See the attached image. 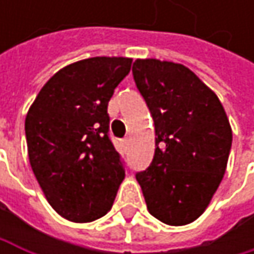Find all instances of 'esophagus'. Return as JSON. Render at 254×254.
I'll return each mask as SVG.
<instances>
[{
	"mask_svg": "<svg viewBox=\"0 0 254 254\" xmlns=\"http://www.w3.org/2000/svg\"><path fill=\"white\" fill-rule=\"evenodd\" d=\"M129 144H130V139H129V138H127V139H125V141H124V145H125V147H129Z\"/></svg>",
	"mask_w": 254,
	"mask_h": 254,
	"instance_id": "1",
	"label": "esophagus"
}]
</instances>
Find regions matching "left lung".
Instances as JSON below:
<instances>
[{"label": "left lung", "instance_id": "left-lung-1", "mask_svg": "<svg viewBox=\"0 0 254 254\" xmlns=\"http://www.w3.org/2000/svg\"><path fill=\"white\" fill-rule=\"evenodd\" d=\"M132 73L154 121L150 168L136 174L150 215L182 227L203 215L228 165L232 129L218 95L187 66L136 59Z\"/></svg>", "mask_w": 254, "mask_h": 254}]
</instances>
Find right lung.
I'll return each mask as SVG.
<instances>
[{
	"label": "right lung",
	"instance_id": "right-lung-1",
	"mask_svg": "<svg viewBox=\"0 0 254 254\" xmlns=\"http://www.w3.org/2000/svg\"><path fill=\"white\" fill-rule=\"evenodd\" d=\"M130 64L129 57L67 64L47 80L27 110L30 168L50 206L70 222L103 218L125 178L107 133V104Z\"/></svg>",
	"mask_w": 254,
	"mask_h": 254
}]
</instances>
